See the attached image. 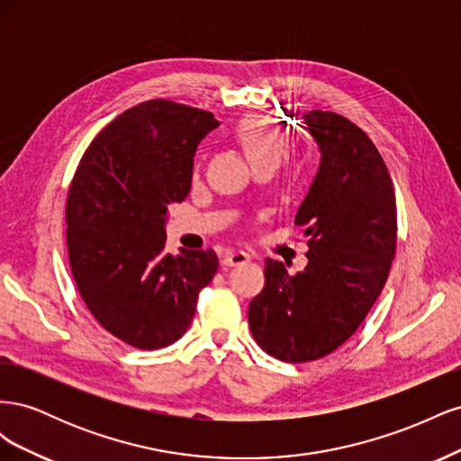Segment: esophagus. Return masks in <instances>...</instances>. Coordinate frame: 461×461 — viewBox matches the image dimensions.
<instances>
[{
    "instance_id": "obj_1",
    "label": "esophagus",
    "mask_w": 461,
    "mask_h": 461,
    "mask_svg": "<svg viewBox=\"0 0 461 461\" xmlns=\"http://www.w3.org/2000/svg\"><path fill=\"white\" fill-rule=\"evenodd\" d=\"M246 261H249V256L242 252V249H229V252L222 256L221 265L227 269V267H234V265H242Z\"/></svg>"
}]
</instances>
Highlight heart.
Listing matches in <instances>:
<instances>
[{"label":"heart","instance_id":"heart-1","mask_svg":"<svg viewBox=\"0 0 461 461\" xmlns=\"http://www.w3.org/2000/svg\"><path fill=\"white\" fill-rule=\"evenodd\" d=\"M234 138L254 165L278 163L288 149V136L267 115H246L234 127Z\"/></svg>","mask_w":461,"mask_h":461}]
</instances>
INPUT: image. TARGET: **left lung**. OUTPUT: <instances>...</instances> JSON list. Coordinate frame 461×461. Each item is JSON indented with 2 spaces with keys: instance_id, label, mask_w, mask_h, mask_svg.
<instances>
[{
  "instance_id": "1",
  "label": "left lung",
  "mask_w": 461,
  "mask_h": 461,
  "mask_svg": "<svg viewBox=\"0 0 461 461\" xmlns=\"http://www.w3.org/2000/svg\"><path fill=\"white\" fill-rule=\"evenodd\" d=\"M321 149L319 173L298 209L310 252L288 275L265 259V286L248 323L261 350L303 364L340 348L364 323L386 283L398 242L393 178L357 124L332 111L303 115Z\"/></svg>"
}]
</instances>
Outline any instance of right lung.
Instances as JSON below:
<instances>
[{"mask_svg": "<svg viewBox=\"0 0 461 461\" xmlns=\"http://www.w3.org/2000/svg\"><path fill=\"white\" fill-rule=\"evenodd\" d=\"M209 111L149 100L97 134L68 185L67 252L82 302L109 334L140 350L176 342L217 273L209 249L167 252L169 207L190 192Z\"/></svg>", "mask_w": 461, "mask_h": 461, "instance_id": "1", "label": "right lung"}]
</instances>
